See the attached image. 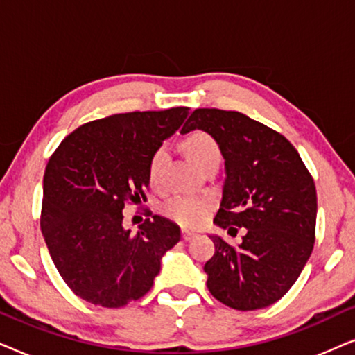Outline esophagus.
Returning <instances> with one entry per match:
<instances>
[{
	"label": "esophagus",
	"instance_id": "34e87169",
	"mask_svg": "<svg viewBox=\"0 0 355 355\" xmlns=\"http://www.w3.org/2000/svg\"><path fill=\"white\" fill-rule=\"evenodd\" d=\"M197 234L193 231H189V230H182V239L184 241H191V239H193V237H196Z\"/></svg>",
	"mask_w": 355,
	"mask_h": 355
}]
</instances>
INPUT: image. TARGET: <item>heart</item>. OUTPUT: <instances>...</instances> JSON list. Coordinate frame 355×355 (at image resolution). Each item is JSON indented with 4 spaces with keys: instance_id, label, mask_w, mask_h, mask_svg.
Instances as JSON below:
<instances>
[{
    "instance_id": "1",
    "label": "heart",
    "mask_w": 355,
    "mask_h": 355,
    "mask_svg": "<svg viewBox=\"0 0 355 355\" xmlns=\"http://www.w3.org/2000/svg\"><path fill=\"white\" fill-rule=\"evenodd\" d=\"M186 147L187 157L191 162L200 168L203 163L210 162V159H220V147L215 142V139L207 132L197 130L192 132L184 142ZM168 158V148L166 145H162L155 150L152 158H150L148 164V178L152 184H157L162 176V169L164 166V162ZM211 211V202L203 197H189V196H178L173 197L171 200L166 202L164 205V215L171 218L179 225L182 226H198L207 220V216Z\"/></svg>"
}]
</instances>
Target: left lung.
<instances>
[{"mask_svg":"<svg viewBox=\"0 0 355 355\" xmlns=\"http://www.w3.org/2000/svg\"><path fill=\"white\" fill-rule=\"evenodd\" d=\"M205 130L225 158L216 226L236 236L230 245L210 236L215 254L203 270L215 299L236 310L275 304L304 270L315 242L317 191L297 150L284 135L237 111L198 108L181 132Z\"/></svg>","mask_w":355,"mask_h":355,"instance_id":"obj_1","label":"left lung"}]
</instances>
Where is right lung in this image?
Instances as JSON below:
<instances>
[{
    "label": "right lung",
    "instance_id": "obj_1",
    "mask_svg": "<svg viewBox=\"0 0 355 355\" xmlns=\"http://www.w3.org/2000/svg\"><path fill=\"white\" fill-rule=\"evenodd\" d=\"M187 114L189 108L178 106L92 121L51 155L40 226L53 263L80 299L119 309L144 297L162 257L181 239L176 223L159 215L132 234L124 230L123 210L147 200L150 158Z\"/></svg>",
    "mask_w": 355,
    "mask_h": 355
}]
</instances>
